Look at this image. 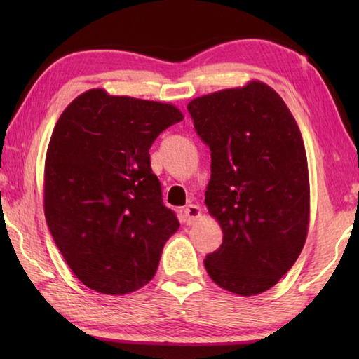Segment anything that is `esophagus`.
I'll return each instance as SVG.
<instances>
[{"label":"esophagus","mask_w":359,"mask_h":359,"mask_svg":"<svg viewBox=\"0 0 359 359\" xmlns=\"http://www.w3.org/2000/svg\"><path fill=\"white\" fill-rule=\"evenodd\" d=\"M184 216H185V222L188 225H193L197 219H199L202 216V210L199 205H188V207L185 208L184 211Z\"/></svg>","instance_id":"esophagus-1"}]
</instances>
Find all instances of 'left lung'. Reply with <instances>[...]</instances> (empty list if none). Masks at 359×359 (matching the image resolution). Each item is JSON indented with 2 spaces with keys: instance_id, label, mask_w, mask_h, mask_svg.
Returning <instances> with one entry per match:
<instances>
[{
  "instance_id": "8db88e82",
  "label": "left lung",
  "mask_w": 359,
  "mask_h": 359,
  "mask_svg": "<svg viewBox=\"0 0 359 359\" xmlns=\"http://www.w3.org/2000/svg\"><path fill=\"white\" fill-rule=\"evenodd\" d=\"M188 111L211 151L205 203L224 233L205 269L226 292L264 293L292 269L309 233L299 126L276 90L259 80L193 98Z\"/></svg>"
}]
</instances>
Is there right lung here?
Returning <instances> with one entry per match:
<instances>
[{
	"label": "right lung",
	"mask_w": 359,
	"mask_h": 359,
	"mask_svg": "<svg viewBox=\"0 0 359 359\" xmlns=\"http://www.w3.org/2000/svg\"><path fill=\"white\" fill-rule=\"evenodd\" d=\"M184 114L171 103L89 89L67 104L44 160L43 207L81 284L121 296L154 278L179 220L162 203L149 148Z\"/></svg>",
	"instance_id": "add662e5"
}]
</instances>
